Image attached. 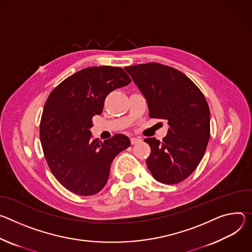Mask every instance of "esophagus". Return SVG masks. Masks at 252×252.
Wrapping results in <instances>:
<instances>
[{
    "label": "esophagus",
    "mask_w": 252,
    "mask_h": 252,
    "mask_svg": "<svg viewBox=\"0 0 252 252\" xmlns=\"http://www.w3.org/2000/svg\"><path fill=\"white\" fill-rule=\"evenodd\" d=\"M130 141H131V144H137V143H139V142L141 141V138H135V137H133V138L130 139Z\"/></svg>",
    "instance_id": "obj_1"
}]
</instances>
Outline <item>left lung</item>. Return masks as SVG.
<instances>
[{
	"mask_svg": "<svg viewBox=\"0 0 252 252\" xmlns=\"http://www.w3.org/2000/svg\"><path fill=\"white\" fill-rule=\"evenodd\" d=\"M146 98L149 116L167 120L160 142L146 138V160L153 177L164 184L186 179L200 163L210 137V111L200 89L182 72L159 63L125 67Z\"/></svg>",
	"mask_w": 252,
	"mask_h": 252,
	"instance_id": "1",
	"label": "left lung"
}]
</instances>
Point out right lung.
<instances>
[{
    "mask_svg": "<svg viewBox=\"0 0 252 252\" xmlns=\"http://www.w3.org/2000/svg\"><path fill=\"white\" fill-rule=\"evenodd\" d=\"M130 82L122 68L89 67L66 78L50 93L40 140L51 172L69 191L82 196L98 193L108 180L112 161L130 146L123 134L102 142L92 139L90 131L106 97Z\"/></svg>",
    "mask_w": 252,
    "mask_h": 252,
    "instance_id": "right-lung-1",
    "label": "right lung"
}]
</instances>
